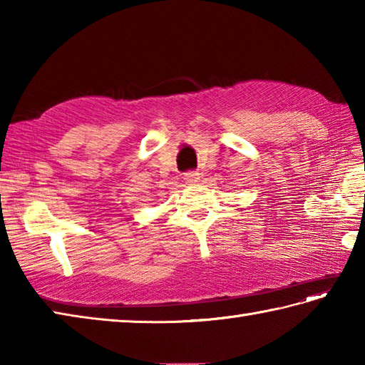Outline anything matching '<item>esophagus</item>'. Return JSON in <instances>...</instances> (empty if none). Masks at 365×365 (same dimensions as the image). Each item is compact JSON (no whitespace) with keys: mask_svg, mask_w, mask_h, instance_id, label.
I'll return each instance as SVG.
<instances>
[{"mask_svg":"<svg viewBox=\"0 0 365 365\" xmlns=\"http://www.w3.org/2000/svg\"><path fill=\"white\" fill-rule=\"evenodd\" d=\"M185 182H187L188 185H195V183H197L199 180H200V174L199 173H188V174H185Z\"/></svg>","mask_w":365,"mask_h":365,"instance_id":"esophagus-1","label":"esophagus"}]
</instances>
